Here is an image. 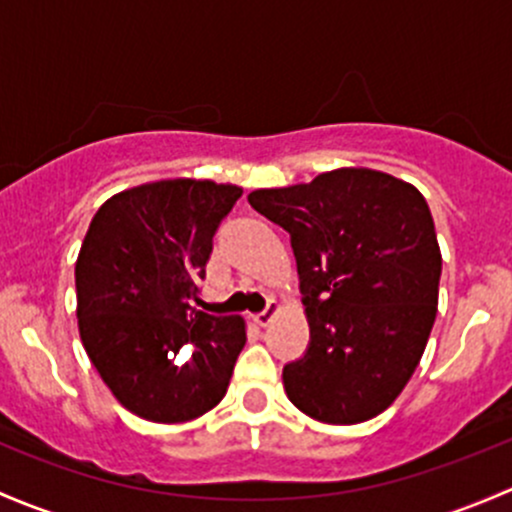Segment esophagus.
Returning a JSON list of instances; mask_svg holds the SVG:
<instances>
[{
  "label": "esophagus",
  "instance_id": "1",
  "mask_svg": "<svg viewBox=\"0 0 512 512\" xmlns=\"http://www.w3.org/2000/svg\"><path fill=\"white\" fill-rule=\"evenodd\" d=\"M278 310H281V305H278L276 300L271 298V300H268V305H266V308H263L261 313H256V315H254V323H256V325H261V328H263V325H268V323H271V320H273V315H276Z\"/></svg>",
  "mask_w": 512,
  "mask_h": 512
}]
</instances>
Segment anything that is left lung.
<instances>
[{"label":"left lung","mask_w":512,"mask_h":512,"mask_svg":"<svg viewBox=\"0 0 512 512\" xmlns=\"http://www.w3.org/2000/svg\"><path fill=\"white\" fill-rule=\"evenodd\" d=\"M249 204L291 234L310 325L283 367L288 399L325 424H360L407 387L436 320L441 251L414 184L340 167L256 189Z\"/></svg>","instance_id":"obj_1"}]
</instances>
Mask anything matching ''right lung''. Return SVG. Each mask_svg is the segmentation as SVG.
<instances>
[{"instance_id": "right-lung-1", "label": "right lung", "mask_w": 512, "mask_h": 512, "mask_svg": "<svg viewBox=\"0 0 512 512\" xmlns=\"http://www.w3.org/2000/svg\"><path fill=\"white\" fill-rule=\"evenodd\" d=\"M241 187L162 179L110 197L76 261L78 333L125 409L157 424L207 414L224 399L246 345L241 315L192 303L214 234Z\"/></svg>"}]
</instances>
